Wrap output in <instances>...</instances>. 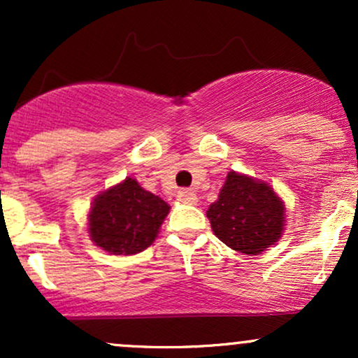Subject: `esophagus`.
Instances as JSON below:
<instances>
[{
	"label": "esophagus",
	"instance_id": "obj_1",
	"mask_svg": "<svg viewBox=\"0 0 358 358\" xmlns=\"http://www.w3.org/2000/svg\"><path fill=\"white\" fill-rule=\"evenodd\" d=\"M176 199H178L182 203L193 205V203H196V193L192 192V190H187V188H183V190L178 192Z\"/></svg>",
	"mask_w": 358,
	"mask_h": 358
}]
</instances>
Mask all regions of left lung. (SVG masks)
<instances>
[{
    "label": "left lung",
    "instance_id": "obj_1",
    "mask_svg": "<svg viewBox=\"0 0 358 358\" xmlns=\"http://www.w3.org/2000/svg\"><path fill=\"white\" fill-rule=\"evenodd\" d=\"M207 217L224 244L254 256L281 237L285 205L268 183L231 171Z\"/></svg>",
    "mask_w": 358,
    "mask_h": 358
}]
</instances>
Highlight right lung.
I'll list each match as a JSON object with an SVG mask.
<instances>
[{
    "mask_svg": "<svg viewBox=\"0 0 358 358\" xmlns=\"http://www.w3.org/2000/svg\"><path fill=\"white\" fill-rule=\"evenodd\" d=\"M170 212L165 200L146 192L133 178L104 192L89 213V234L109 254H136L153 244Z\"/></svg>",
    "mask_w": 358,
    "mask_h": 358,
    "instance_id": "add662e5",
    "label": "right lung"
}]
</instances>
